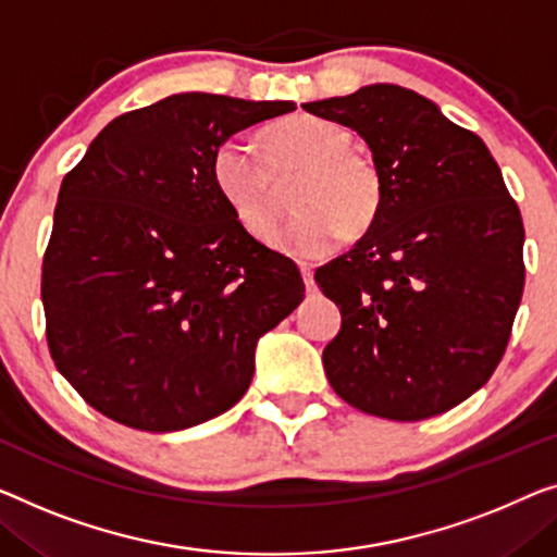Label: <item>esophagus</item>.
Instances as JSON below:
<instances>
[{
	"mask_svg": "<svg viewBox=\"0 0 557 557\" xmlns=\"http://www.w3.org/2000/svg\"><path fill=\"white\" fill-rule=\"evenodd\" d=\"M300 275H302V280H305V289H307V293H314V289H318V285H314V275H312V270L307 268V264H302V268H300Z\"/></svg>",
	"mask_w": 557,
	"mask_h": 557,
	"instance_id": "obj_1",
	"label": "esophagus"
}]
</instances>
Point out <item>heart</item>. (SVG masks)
<instances>
[{
	"mask_svg": "<svg viewBox=\"0 0 557 557\" xmlns=\"http://www.w3.org/2000/svg\"><path fill=\"white\" fill-rule=\"evenodd\" d=\"M264 157L245 139H227L212 154V182L247 235L264 239L277 222V182L305 170L295 193V220L270 245L293 260H320L343 243L345 232H364L383 205V177L370 157L350 149L339 124L295 114L262 132ZM269 162L264 163L263 160Z\"/></svg>",
	"mask_w": 557,
	"mask_h": 557,
	"instance_id": "obj_1",
	"label": "heart"
}]
</instances>
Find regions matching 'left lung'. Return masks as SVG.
Here are the masks:
<instances>
[{"instance_id": "8db88e82", "label": "left lung", "mask_w": 557, "mask_h": 557, "mask_svg": "<svg viewBox=\"0 0 557 557\" xmlns=\"http://www.w3.org/2000/svg\"><path fill=\"white\" fill-rule=\"evenodd\" d=\"M368 143L383 205L350 252L314 272L343 325L322 350L335 393L414 422L491 380L520 307V210L491 149L397 85L302 104Z\"/></svg>"}]
</instances>
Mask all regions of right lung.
Returning a JSON list of instances; mask_svg holds the SVG:
<instances>
[{"label":"right lung","mask_w":557,"mask_h":557,"mask_svg":"<svg viewBox=\"0 0 557 557\" xmlns=\"http://www.w3.org/2000/svg\"><path fill=\"white\" fill-rule=\"evenodd\" d=\"M293 110L170 95L112 120L62 180L41 264L47 343L107 418L174 433L227 412L257 339L302 302L300 270L239 227L210 172L232 135Z\"/></svg>","instance_id":"obj_1"}]
</instances>
